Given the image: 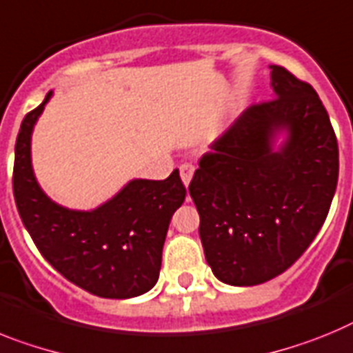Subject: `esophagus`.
Here are the masks:
<instances>
[{
	"instance_id": "34e87169",
	"label": "esophagus",
	"mask_w": 353,
	"mask_h": 353,
	"mask_svg": "<svg viewBox=\"0 0 353 353\" xmlns=\"http://www.w3.org/2000/svg\"><path fill=\"white\" fill-rule=\"evenodd\" d=\"M194 172H195V167L192 163H183L179 167L181 181L185 183V186L190 185V181H192V177H194Z\"/></svg>"
}]
</instances>
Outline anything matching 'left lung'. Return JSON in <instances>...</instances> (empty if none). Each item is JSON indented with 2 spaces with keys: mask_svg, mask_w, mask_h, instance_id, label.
Listing matches in <instances>:
<instances>
[{
  "mask_svg": "<svg viewBox=\"0 0 353 353\" xmlns=\"http://www.w3.org/2000/svg\"><path fill=\"white\" fill-rule=\"evenodd\" d=\"M270 69L274 99L249 106L211 143L188 186L208 265L231 286L286 272L323 225L338 185V140L316 90Z\"/></svg>",
  "mask_w": 353,
  "mask_h": 353,
  "instance_id": "8db88e82",
  "label": "left lung"
}]
</instances>
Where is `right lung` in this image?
I'll list each match as a JSON object with an SVG mask.
<instances>
[{"instance_id":"right-lung-1","label":"right lung","mask_w":353,"mask_h":353,"mask_svg":"<svg viewBox=\"0 0 353 353\" xmlns=\"http://www.w3.org/2000/svg\"><path fill=\"white\" fill-rule=\"evenodd\" d=\"M24 117L15 142L14 197L24 228L46 261L76 286L103 299H131L159 277L161 250L186 188L167 179H133L92 211L67 210L42 192L32 168V133L46 103Z\"/></svg>"}]
</instances>
